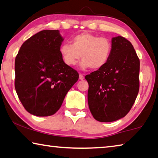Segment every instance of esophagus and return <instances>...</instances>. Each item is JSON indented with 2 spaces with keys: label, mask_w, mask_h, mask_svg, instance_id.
<instances>
[{
  "label": "esophagus",
  "mask_w": 158,
  "mask_h": 158,
  "mask_svg": "<svg viewBox=\"0 0 158 158\" xmlns=\"http://www.w3.org/2000/svg\"><path fill=\"white\" fill-rule=\"evenodd\" d=\"M79 79H80V80H83V79H84V77L81 74H79Z\"/></svg>",
  "instance_id": "34e87169"
}]
</instances>
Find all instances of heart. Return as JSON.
<instances>
[{"label": "heart", "mask_w": 158, "mask_h": 158, "mask_svg": "<svg viewBox=\"0 0 158 158\" xmlns=\"http://www.w3.org/2000/svg\"><path fill=\"white\" fill-rule=\"evenodd\" d=\"M71 42L72 44H62L59 49L64 63L68 66L76 65L81 56V69H99L106 65L110 58L112 44L106 37L85 32L74 36Z\"/></svg>", "instance_id": "obj_1"}]
</instances>
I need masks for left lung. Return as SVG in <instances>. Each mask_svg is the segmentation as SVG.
Masks as SVG:
<instances>
[{"label":"left lung","instance_id":"obj_1","mask_svg":"<svg viewBox=\"0 0 158 158\" xmlns=\"http://www.w3.org/2000/svg\"><path fill=\"white\" fill-rule=\"evenodd\" d=\"M106 65L88 74V103L93 118L112 122L126 116L139 89V59L130 41L118 36Z\"/></svg>","mask_w":158,"mask_h":158}]
</instances>
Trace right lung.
<instances>
[{
  "mask_svg": "<svg viewBox=\"0 0 158 158\" xmlns=\"http://www.w3.org/2000/svg\"><path fill=\"white\" fill-rule=\"evenodd\" d=\"M58 30H44L23 42L15 58L16 92L26 110L37 116L54 114L79 79L64 63Z\"/></svg>",
  "mask_w": 158,
  "mask_h": 158,
  "instance_id": "add662e5",
  "label": "right lung"
}]
</instances>
